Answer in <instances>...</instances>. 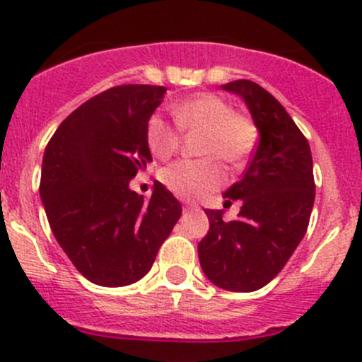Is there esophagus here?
<instances>
[{
    "label": "esophagus",
    "instance_id": "1",
    "mask_svg": "<svg viewBox=\"0 0 362 362\" xmlns=\"http://www.w3.org/2000/svg\"><path fill=\"white\" fill-rule=\"evenodd\" d=\"M184 211H187V212L200 211V207H198L197 204H192V202H184Z\"/></svg>",
    "mask_w": 362,
    "mask_h": 362
}]
</instances>
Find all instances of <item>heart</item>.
Returning a JSON list of instances; mask_svg holds the SVG:
<instances>
[{
  "instance_id": "obj_1",
  "label": "heart",
  "mask_w": 362,
  "mask_h": 362,
  "mask_svg": "<svg viewBox=\"0 0 362 362\" xmlns=\"http://www.w3.org/2000/svg\"><path fill=\"white\" fill-rule=\"evenodd\" d=\"M170 112L182 132L202 130V158H182L165 165L160 180L177 197L197 200L204 198L227 182V170L221 156L230 165L248 160L257 144V127L246 114L230 109L227 100L212 93H202L173 101ZM146 143L151 153L168 158L180 146V132L158 114L148 119Z\"/></svg>"
}]
</instances>
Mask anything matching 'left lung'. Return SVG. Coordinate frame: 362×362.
<instances>
[{
  "instance_id": "1",
  "label": "left lung",
  "mask_w": 362,
  "mask_h": 362,
  "mask_svg": "<svg viewBox=\"0 0 362 362\" xmlns=\"http://www.w3.org/2000/svg\"><path fill=\"white\" fill-rule=\"evenodd\" d=\"M248 105L261 141L245 171L223 197L241 202L232 221L205 211L209 232L198 243L205 276L227 291L264 288L286 266L309 227L314 205L310 148L282 105L252 80L221 86ZM225 204V205H227Z\"/></svg>"
}]
</instances>
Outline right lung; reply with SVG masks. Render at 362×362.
Wrapping results in <instances>:
<instances>
[{"mask_svg": "<svg viewBox=\"0 0 362 362\" xmlns=\"http://www.w3.org/2000/svg\"><path fill=\"white\" fill-rule=\"evenodd\" d=\"M165 87L117 86L60 123L42 158L40 200L53 235L87 280L105 288L150 272L182 205L160 182L150 200L130 180L151 160L146 123Z\"/></svg>", "mask_w": 362, "mask_h": 362, "instance_id": "1", "label": "right lung"}]
</instances>
